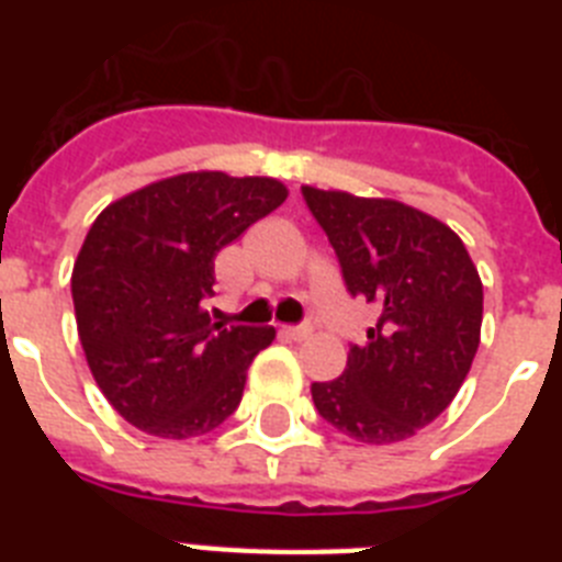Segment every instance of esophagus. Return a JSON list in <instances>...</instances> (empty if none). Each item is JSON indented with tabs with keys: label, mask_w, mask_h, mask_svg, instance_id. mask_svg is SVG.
I'll return each mask as SVG.
<instances>
[{
	"label": "esophagus",
	"mask_w": 562,
	"mask_h": 562,
	"mask_svg": "<svg viewBox=\"0 0 562 562\" xmlns=\"http://www.w3.org/2000/svg\"><path fill=\"white\" fill-rule=\"evenodd\" d=\"M282 335H285V338H291V341H303V338H308V335H312V329H308L306 324H303V326H282Z\"/></svg>",
	"instance_id": "esophagus-1"
}]
</instances>
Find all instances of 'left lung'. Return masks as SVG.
I'll list each match as a JSON object with an SVG mask.
<instances>
[{"mask_svg":"<svg viewBox=\"0 0 562 562\" xmlns=\"http://www.w3.org/2000/svg\"><path fill=\"white\" fill-rule=\"evenodd\" d=\"M352 297L379 312L317 414L361 443H400L449 408L481 341L484 289L454 229L408 203L303 187Z\"/></svg>","mask_w":562,"mask_h":562,"instance_id":"1","label":"left lung"}]
</instances>
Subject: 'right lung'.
Returning <instances> with one entry per match:
<instances>
[{"label": "right lung", "instance_id": "obj_1", "mask_svg": "<svg viewBox=\"0 0 562 562\" xmlns=\"http://www.w3.org/2000/svg\"><path fill=\"white\" fill-rule=\"evenodd\" d=\"M289 189L273 178L187 171L119 198L72 268L83 356L108 402L154 437L187 440L238 408L273 326L212 324L215 256Z\"/></svg>", "mask_w": 562, "mask_h": 562}]
</instances>
